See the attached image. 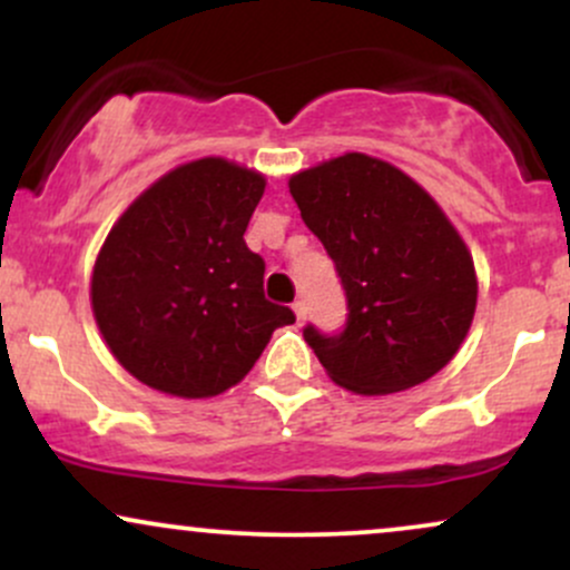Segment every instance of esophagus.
<instances>
[{"instance_id":"esophagus-1","label":"esophagus","mask_w":570,"mask_h":570,"mask_svg":"<svg viewBox=\"0 0 570 570\" xmlns=\"http://www.w3.org/2000/svg\"><path fill=\"white\" fill-rule=\"evenodd\" d=\"M292 307H294V316H297V324H303L305 316H307V307H305L303 299H297V303H294Z\"/></svg>"}]
</instances>
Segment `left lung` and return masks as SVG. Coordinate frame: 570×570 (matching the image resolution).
Listing matches in <instances>:
<instances>
[{
  "label": "left lung",
  "mask_w": 570,
  "mask_h": 570,
  "mask_svg": "<svg viewBox=\"0 0 570 570\" xmlns=\"http://www.w3.org/2000/svg\"><path fill=\"white\" fill-rule=\"evenodd\" d=\"M289 193L345 292L343 330H303L332 381L391 394L436 375L476 305L472 254L442 208L399 168L358 153L292 176Z\"/></svg>",
  "instance_id": "obj_1"
}]
</instances>
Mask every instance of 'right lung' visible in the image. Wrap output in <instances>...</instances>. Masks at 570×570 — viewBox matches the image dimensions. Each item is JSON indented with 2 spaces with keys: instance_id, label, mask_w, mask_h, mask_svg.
I'll list each match as a JSON object with an SVG mask.
<instances>
[{
  "instance_id": "add662e5",
  "label": "right lung",
  "mask_w": 570,
  "mask_h": 570,
  "mask_svg": "<svg viewBox=\"0 0 570 570\" xmlns=\"http://www.w3.org/2000/svg\"><path fill=\"white\" fill-rule=\"evenodd\" d=\"M265 179L203 158L155 181L107 235L94 313L109 351L163 394L217 396L244 381L294 311L265 299L244 233Z\"/></svg>"
}]
</instances>
